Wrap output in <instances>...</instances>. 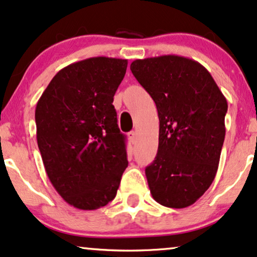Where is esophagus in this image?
<instances>
[{
    "instance_id": "34e87169",
    "label": "esophagus",
    "mask_w": 257,
    "mask_h": 257,
    "mask_svg": "<svg viewBox=\"0 0 257 257\" xmlns=\"http://www.w3.org/2000/svg\"><path fill=\"white\" fill-rule=\"evenodd\" d=\"M127 137H128L130 142H131L132 144L136 143V141H137V134H136L135 131H131V132H128V134H127Z\"/></svg>"
}]
</instances>
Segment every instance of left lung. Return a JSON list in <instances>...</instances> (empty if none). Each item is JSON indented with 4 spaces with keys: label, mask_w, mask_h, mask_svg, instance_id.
<instances>
[{
    "label": "left lung",
    "mask_w": 257,
    "mask_h": 257,
    "mask_svg": "<svg viewBox=\"0 0 257 257\" xmlns=\"http://www.w3.org/2000/svg\"><path fill=\"white\" fill-rule=\"evenodd\" d=\"M130 69L153 97L160 119L157 155L145 168L151 195L167 207L191 206L216 177L225 138V96L210 72L186 57L137 59Z\"/></svg>",
    "instance_id": "obj_1"
}]
</instances>
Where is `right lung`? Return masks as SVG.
<instances>
[{"mask_svg":"<svg viewBox=\"0 0 257 257\" xmlns=\"http://www.w3.org/2000/svg\"><path fill=\"white\" fill-rule=\"evenodd\" d=\"M127 61L93 57L57 72L36 107L37 142L52 186L69 205L97 210L127 167L113 96Z\"/></svg>","mask_w":257,"mask_h":257,"instance_id":"right-lung-1","label":"right lung"}]
</instances>
